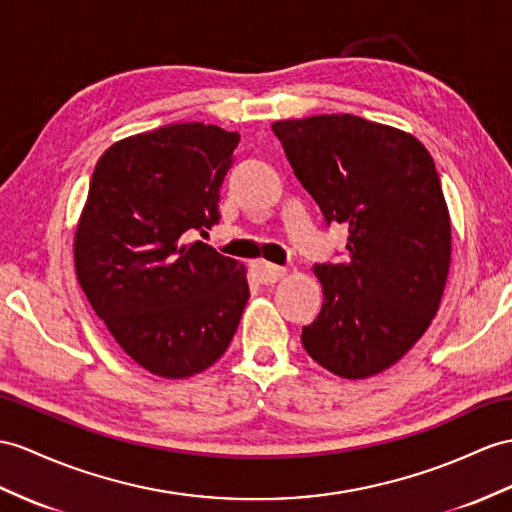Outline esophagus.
Masks as SVG:
<instances>
[{
    "instance_id": "esophagus-1",
    "label": "esophagus",
    "mask_w": 512,
    "mask_h": 512,
    "mask_svg": "<svg viewBox=\"0 0 512 512\" xmlns=\"http://www.w3.org/2000/svg\"><path fill=\"white\" fill-rule=\"evenodd\" d=\"M254 273L260 284H273L284 276V269L278 265H269L265 260H258V263H254Z\"/></svg>"
}]
</instances>
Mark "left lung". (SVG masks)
<instances>
[{
    "label": "left lung",
    "instance_id": "left-lung-1",
    "mask_svg": "<svg viewBox=\"0 0 512 512\" xmlns=\"http://www.w3.org/2000/svg\"><path fill=\"white\" fill-rule=\"evenodd\" d=\"M271 130L328 226L350 230L345 260L315 265L323 306L304 350L341 378L380 373L428 330L445 289L452 228L434 160L415 136L354 115Z\"/></svg>",
    "mask_w": 512,
    "mask_h": 512
}]
</instances>
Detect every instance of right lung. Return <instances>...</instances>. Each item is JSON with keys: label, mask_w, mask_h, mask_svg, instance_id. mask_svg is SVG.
<instances>
[{"label": "right lung", "mask_w": 512, "mask_h": 512, "mask_svg": "<svg viewBox=\"0 0 512 512\" xmlns=\"http://www.w3.org/2000/svg\"><path fill=\"white\" fill-rule=\"evenodd\" d=\"M241 136L173 123L108 147L76 230V273L134 363L189 378L228 350L249 297L245 267L191 241L219 221Z\"/></svg>", "instance_id": "obj_1"}]
</instances>
